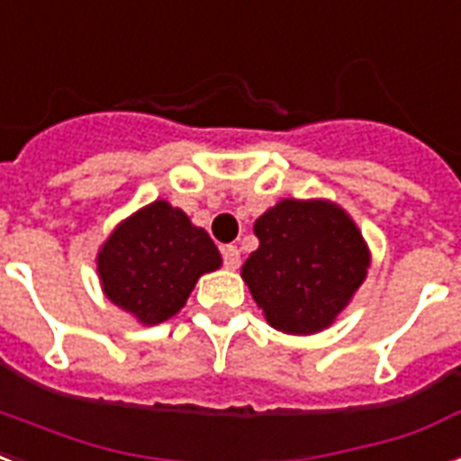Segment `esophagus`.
<instances>
[{"label": "esophagus", "instance_id": "1", "mask_svg": "<svg viewBox=\"0 0 461 461\" xmlns=\"http://www.w3.org/2000/svg\"><path fill=\"white\" fill-rule=\"evenodd\" d=\"M221 255H223V267L226 269H238L240 267V249L235 248V245H223Z\"/></svg>", "mask_w": 461, "mask_h": 461}]
</instances>
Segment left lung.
Returning <instances> with one entry per match:
<instances>
[{
    "label": "left lung",
    "mask_w": 461,
    "mask_h": 461,
    "mask_svg": "<svg viewBox=\"0 0 461 461\" xmlns=\"http://www.w3.org/2000/svg\"><path fill=\"white\" fill-rule=\"evenodd\" d=\"M255 235L242 279L274 330H327L366 279L363 235L331 202L284 199L255 221Z\"/></svg>",
    "instance_id": "left-lung-1"
}]
</instances>
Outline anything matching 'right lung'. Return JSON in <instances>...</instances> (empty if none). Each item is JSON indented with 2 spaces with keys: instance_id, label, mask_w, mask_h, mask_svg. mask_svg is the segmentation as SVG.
Wrapping results in <instances>:
<instances>
[{
  "instance_id": "add662e5",
  "label": "right lung",
  "mask_w": 461,
  "mask_h": 461,
  "mask_svg": "<svg viewBox=\"0 0 461 461\" xmlns=\"http://www.w3.org/2000/svg\"><path fill=\"white\" fill-rule=\"evenodd\" d=\"M219 267V248L209 233L167 202L130 216L98 255L105 295L144 324L173 317L199 276Z\"/></svg>"
}]
</instances>
